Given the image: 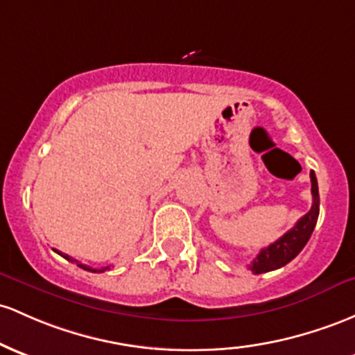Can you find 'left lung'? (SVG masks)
Instances as JSON below:
<instances>
[{
	"label": "left lung",
	"mask_w": 355,
	"mask_h": 355,
	"mask_svg": "<svg viewBox=\"0 0 355 355\" xmlns=\"http://www.w3.org/2000/svg\"><path fill=\"white\" fill-rule=\"evenodd\" d=\"M310 180H311V196H313V204L311 209L302 219H298L297 224L285 232L278 241L270 244L268 248L261 249L259 254L252 259L249 264V270L254 275H261V272H268L278 268L285 266L291 259H295L300 254L305 244L309 243L311 232H313L315 225H317L318 212H320V197H318V184L315 171H310Z\"/></svg>",
	"instance_id": "left-lung-1"
}]
</instances>
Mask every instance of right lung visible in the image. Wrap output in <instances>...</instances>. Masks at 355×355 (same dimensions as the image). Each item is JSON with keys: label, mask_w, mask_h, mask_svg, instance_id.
Returning a JSON list of instances; mask_svg holds the SVG:
<instances>
[{"label": "right lung", "mask_w": 355, "mask_h": 355, "mask_svg": "<svg viewBox=\"0 0 355 355\" xmlns=\"http://www.w3.org/2000/svg\"><path fill=\"white\" fill-rule=\"evenodd\" d=\"M55 251H57V249H55ZM57 252H58V254H60V256H64V258H65V259H67V261H70V263H76V264H77V266H79V268H83V270H85V271H91V272H103V271H106V270H109V266H106V268H103V270H94V268L87 266V264H83V263H79V261H77V259L70 258V256H69V254H62V252H60V251H57Z\"/></svg>", "instance_id": "obj_1"}]
</instances>
